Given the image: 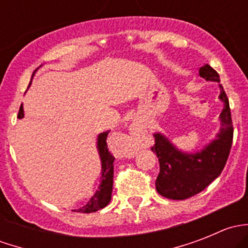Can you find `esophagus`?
I'll return each instance as SVG.
<instances>
[{
  "label": "esophagus",
  "instance_id": "1",
  "mask_svg": "<svg viewBox=\"0 0 248 248\" xmlns=\"http://www.w3.org/2000/svg\"><path fill=\"white\" fill-rule=\"evenodd\" d=\"M132 134H133V136H137V134H138V128H132Z\"/></svg>",
  "mask_w": 248,
  "mask_h": 248
}]
</instances>
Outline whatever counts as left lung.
Returning <instances> with one entry per match:
<instances>
[{"instance_id": "left-lung-1", "label": "left lung", "mask_w": 248, "mask_h": 248, "mask_svg": "<svg viewBox=\"0 0 248 248\" xmlns=\"http://www.w3.org/2000/svg\"><path fill=\"white\" fill-rule=\"evenodd\" d=\"M199 77L207 81H216L219 87L218 99L223 103L219 114V131L212 140L196 152L177 149L171 140L161 132L155 134L156 142L151 147L159 162L156 189L161 196L172 201H184L206 188L219 176L228 159L232 142V124L229 102L219 76L205 63L199 68Z\"/></svg>"}]
</instances>
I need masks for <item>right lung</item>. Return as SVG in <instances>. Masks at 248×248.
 I'll return each instance as SVG.
<instances>
[{"instance_id": "1", "label": "right lung", "mask_w": 248, "mask_h": 248, "mask_svg": "<svg viewBox=\"0 0 248 248\" xmlns=\"http://www.w3.org/2000/svg\"><path fill=\"white\" fill-rule=\"evenodd\" d=\"M19 119L24 117V107H20ZM109 131L102 132L97 136L96 147L98 151L99 159H101V181H99L98 189L94 192L93 196L90 198L80 209L72 210V211L82 212V214H90V212H96L98 210L103 209L109 204L111 199L112 192V177H114V161L115 157L108 151V145H107V137Z\"/></svg>"}]
</instances>
